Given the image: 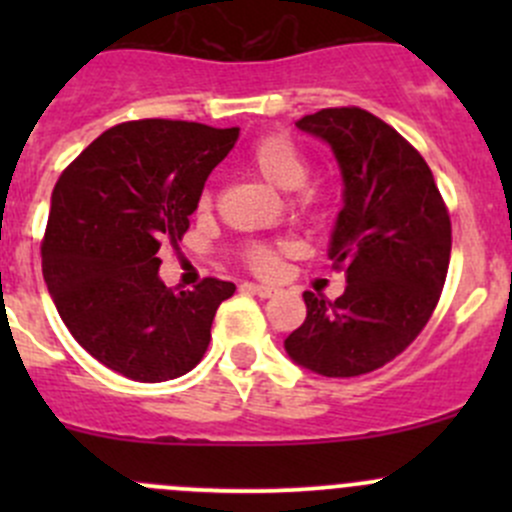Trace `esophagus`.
Here are the masks:
<instances>
[{"mask_svg": "<svg viewBox=\"0 0 512 512\" xmlns=\"http://www.w3.org/2000/svg\"><path fill=\"white\" fill-rule=\"evenodd\" d=\"M252 292L257 294V297H275V294H280V289L272 287V285H252Z\"/></svg>", "mask_w": 512, "mask_h": 512, "instance_id": "esophagus-1", "label": "esophagus"}]
</instances>
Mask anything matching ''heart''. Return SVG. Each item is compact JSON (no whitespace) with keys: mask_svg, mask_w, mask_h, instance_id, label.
<instances>
[{"mask_svg":"<svg viewBox=\"0 0 512 512\" xmlns=\"http://www.w3.org/2000/svg\"><path fill=\"white\" fill-rule=\"evenodd\" d=\"M247 165L265 183L280 190H294L292 205L299 213H314L324 205V190L319 185L307 183L309 173H312L307 153L287 133H267L260 141L252 143V148L247 151ZM210 203H213V193L203 190L200 208H210ZM245 260L260 275H275L280 270V247L267 245V242H252L245 250Z\"/></svg>","mask_w":512,"mask_h":512,"instance_id":"obj_1","label":"heart"}]
</instances>
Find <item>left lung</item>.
<instances>
[{"label": "left lung", "mask_w": 512, "mask_h": 512, "mask_svg": "<svg viewBox=\"0 0 512 512\" xmlns=\"http://www.w3.org/2000/svg\"><path fill=\"white\" fill-rule=\"evenodd\" d=\"M297 128L332 146L344 208L329 242L342 297L304 292L307 319L287 354L322 376H361L396 359L436 309L451 260V218L431 168L389 123L356 106L322 108Z\"/></svg>", "instance_id": "obj_1"}]
</instances>
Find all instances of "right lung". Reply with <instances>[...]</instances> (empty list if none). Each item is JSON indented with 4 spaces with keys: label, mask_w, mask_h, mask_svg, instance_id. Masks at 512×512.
Wrapping results in <instances>:
<instances>
[{
    "label": "right lung",
    "mask_w": 512,
    "mask_h": 512,
    "mask_svg": "<svg viewBox=\"0 0 512 512\" xmlns=\"http://www.w3.org/2000/svg\"><path fill=\"white\" fill-rule=\"evenodd\" d=\"M240 128L143 118L118 123L59 175L41 240V272L76 342L143 384L195 369L232 282L175 292L158 277L163 242L190 227L210 170Z\"/></svg>",
    "instance_id": "add662e5"
}]
</instances>
